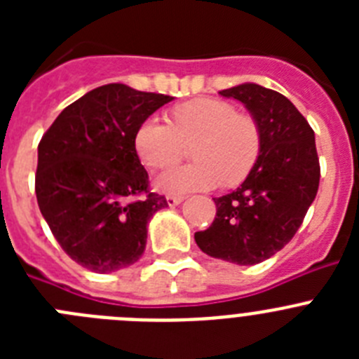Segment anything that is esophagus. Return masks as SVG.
Wrapping results in <instances>:
<instances>
[{
    "label": "esophagus",
    "instance_id": "esophagus-1",
    "mask_svg": "<svg viewBox=\"0 0 359 359\" xmlns=\"http://www.w3.org/2000/svg\"><path fill=\"white\" fill-rule=\"evenodd\" d=\"M183 199L185 198H182V196H167V205L169 207H176V205L183 203Z\"/></svg>",
    "mask_w": 359,
    "mask_h": 359
}]
</instances>
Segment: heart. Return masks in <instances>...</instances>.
I'll return each mask as SVG.
<instances>
[{"label":"heart","mask_w":359,"mask_h":359,"mask_svg":"<svg viewBox=\"0 0 359 359\" xmlns=\"http://www.w3.org/2000/svg\"><path fill=\"white\" fill-rule=\"evenodd\" d=\"M198 144L192 158L198 163L174 167L156 177L165 194L208 190L223 182L236 185L252 172L261 154V131L255 120L243 116L231 104L217 98H198L174 109V126L149 116L138 128L135 147L151 169H165L183 154V144Z\"/></svg>","instance_id":"obj_1"}]
</instances>
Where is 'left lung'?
<instances>
[{"label":"left lung","mask_w":359,"mask_h":359,"mask_svg":"<svg viewBox=\"0 0 359 359\" xmlns=\"http://www.w3.org/2000/svg\"><path fill=\"white\" fill-rule=\"evenodd\" d=\"M250 111L261 131V154L237 190L214 198L210 228L196 231L201 252L253 266L280 252L302 224L320 182L315 133L290 98L244 82L219 91Z\"/></svg>","instance_id":"left-lung-1"}]
</instances>
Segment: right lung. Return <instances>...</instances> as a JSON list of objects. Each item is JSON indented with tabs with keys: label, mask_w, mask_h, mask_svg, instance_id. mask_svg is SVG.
I'll return each instance as SVG.
<instances>
[{
	"label": "right lung",
	"mask_w": 359,
	"mask_h": 359,
	"mask_svg": "<svg viewBox=\"0 0 359 359\" xmlns=\"http://www.w3.org/2000/svg\"><path fill=\"white\" fill-rule=\"evenodd\" d=\"M174 100L106 84L69 104L37 147V205L61 248L95 273L135 264L167 199L149 192L136 154L142 122Z\"/></svg>",
	"instance_id": "add662e5"
}]
</instances>
